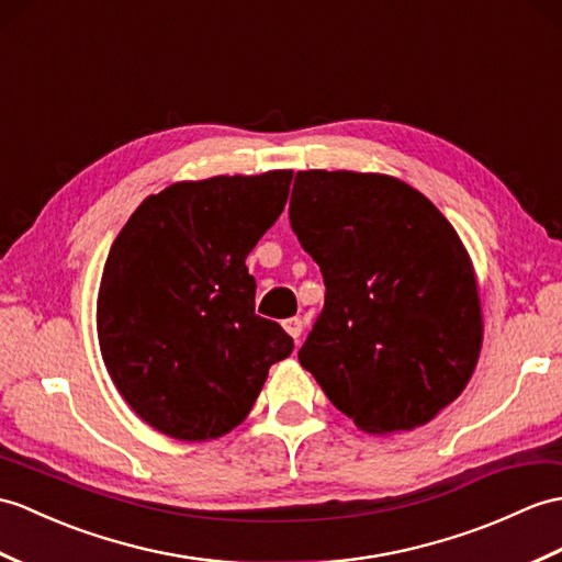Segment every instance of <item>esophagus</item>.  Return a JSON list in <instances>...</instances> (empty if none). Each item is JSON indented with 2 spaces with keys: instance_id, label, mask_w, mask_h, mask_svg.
Wrapping results in <instances>:
<instances>
[{
  "instance_id": "34e87169",
  "label": "esophagus",
  "mask_w": 562,
  "mask_h": 562,
  "mask_svg": "<svg viewBox=\"0 0 562 562\" xmlns=\"http://www.w3.org/2000/svg\"><path fill=\"white\" fill-rule=\"evenodd\" d=\"M282 325H284V330L294 337V340H299V337H302V333H304V321L299 316L286 318Z\"/></svg>"
}]
</instances>
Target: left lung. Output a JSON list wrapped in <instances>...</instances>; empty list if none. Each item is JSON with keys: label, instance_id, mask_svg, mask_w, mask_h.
<instances>
[{"label": "left lung", "instance_id": "1", "mask_svg": "<svg viewBox=\"0 0 562 562\" xmlns=\"http://www.w3.org/2000/svg\"><path fill=\"white\" fill-rule=\"evenodd\" d=\"M290 225L325 282L302 367L369 434L434 419L481 349L476 278L458 232L400 179L325 169L296 172Z\"/></svg>", "mask_w": 562, "mask_h": 562}]
</instances>
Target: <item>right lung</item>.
<instances>
[{
	"mask_svg": "<svg viewBox=\"0 0 562 562\" xmlns=\"http://www.w3.org/2000/svg\"><path fill=\"white\" fill-rule=\"evenodd\" d=\"M292 172L181 181L148 195L114 239L98 294L104 367L143 422L207 440L246 419L292 355L256 313L246 256L276 225Z\"/></svg>",
	"mask_w": 562,
	"mask_h": 562,
	"instance_id": "add662e5",
	"label": "right lung"
}]
</instances>
